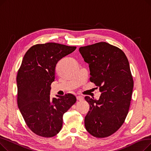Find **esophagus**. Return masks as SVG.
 Instances as JSON below:
<instances>
[{"label": "esophagus", "mask_w": 151, "mask_h": 151, "mask_svg": "<svg viewBox=\"0 0 151 151\" xmlns=\"http://www.w3.org/2000/svg\"><path fill=\"white\" fill-rule=\"evenodd\" d=\"M76 99H77V100H80V101L83 100V99H84L83 97V96H78L76 97Z\"/></svg>", "instance_id": "34e87169"}]
</instances>
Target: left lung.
<instances>
[{
    "mask_svg": "<svg viewBox=\"0 0 151 151\" xmlns=\"http://www.w3.org/2000/svg\"><path fill=\"white\" fill-rule=\"evenodd\" d=\"M79 51L89 64L90 81L101 92L99 100L84 97L90 106L86 129L96 138L108 137L119 129L129 113L133 80L128 59L119 47L103 42Z\"/></svg>",
    "mask_w": 151,
    "mask_h": 151,
    "instance_id": "obj_1",
    "label": "left lung"
}]
</instances>
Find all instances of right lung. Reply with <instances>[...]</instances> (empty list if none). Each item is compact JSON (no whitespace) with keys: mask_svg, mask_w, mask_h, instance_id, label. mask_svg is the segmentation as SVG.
<instances>
[{"mask_svg":"<svg viewBox=\"0 0 151 151\" xmlns=\"http://www.w3.org/2000/svg\"><path fill=\"white\" fill-rule=\"evenodd\" d=\"M76 48L56 43L37 44L23 58L17 76L18 106L28 127L38 136L56 135L62 127L63 114L76 101L71 93L50 97L58 62Z\"/></svg>","mask_w":151,"mask_h":151,"instance_id":"1","label":"right lung"}]
</instances>
